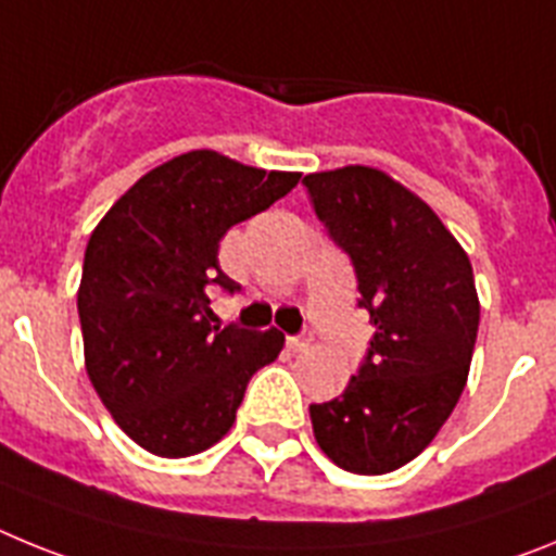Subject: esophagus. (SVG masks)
<instances>
[{
  "mask_svg": "<svg viewBox=\"0 0 556 556\" xmlns=\"http://www.w3.org/2000/svg\"><path fill=\"white\" fill-rule=\"evenodd\" d=\"M311 341H313L311 332H302V336H291V338H288V350L302 352V350H307V346H311Z\"/></svg>",
  "mask_w": 556,
  "mask_h": 556,
  "instance_id": "esophagus-1",
  "label": "esophagus"
}]
</instances>
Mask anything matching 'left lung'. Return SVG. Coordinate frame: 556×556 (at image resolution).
Here are the masks:
<instances>
[{
    "label": "left lung",
    "instance_id": "8db88e82",
    "mask_svg": "<svg viewBox=\"0 0 556 556\" xmlns=\"http://www.w3.org/2000/svg\"><path fill=\"white\" fill-rule=\"evenodd\" d=\"M302 185L375 325L344 394L311 405L313 433L338 467L383 476L431 445L465 392L481 313L472 265L437 212L375 167Z\"/></svg>",
    "mask_w": 556,
    "mask_h": 556
}]
</instances>
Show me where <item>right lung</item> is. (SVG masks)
Here are the masks:
<instances>
[{
	"label": "right lung",
	"instance_id": "obj_1",
	"mask_svg": "<svg viewBox=\"0 0 556 556\" xmlns=\"http://www.w3.org/2000/svg\"><path fill=\"white\" fill-rule=\"evenodd\" d=\"M299 185L215 151L144 173L91 231L77 291L86 371L114 422L144 451L181 458L235 422L245 386L277 361V330L218 327L210 288L240 291L220 238Z\"/></svg>",
	"mask_w": 556,
	"mask_h": 556
}]
</instances>
